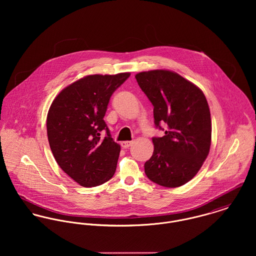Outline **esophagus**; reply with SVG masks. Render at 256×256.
Masks as SVG:
<instances>
[{"instance_id": "34e87169", "label": "esophagus", "mask_w": 256, "mask_h": 256, "mask_svg": "<svg viewBox=\"0 0 256 256\" xmlns=\"http://www.w3.org/2000/svg\"><path fill=\"white\" fill-rule=\"evenodd\" d=\"M121 146L122 148H129V146L132 145V141H123V142H121Z\"/></svg>"}]
</instances>
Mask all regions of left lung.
Instances as JSON below:
<instances>
[{"mask_svg":"<svg viewBox=\"0 0 256 256\" xmlns=\"http://www.w3.org/2000/svg\"><path fill=\"white\" fill-rule=\"evenodd\" d=\"M135 78L154 106L156 127L168 125L164 136L152 138L154 152L145 162V174L158 185L182 186L197 174L210 150L207 100L197 86L172 71L152 70Z\"/></svg>","mask_w":256,"mask_h":256,"instance_id":"8db88e82","label":"left lung"}]
</instances>
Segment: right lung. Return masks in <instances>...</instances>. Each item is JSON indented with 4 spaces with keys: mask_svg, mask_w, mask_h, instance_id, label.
Masks as SVG:
<instances>
[{
    "mask_svg": "<svg viewBox=\"0 0 256 256\" xmlns=\"http://www.w3.org/2000/svg\"><path fill=\"white\" fill-rule=\"evenodd\" d=\"M130 73L86 76L53 100L47 114V136L59 166L84 187H94L113 176L120 145L111 138L104 120L110 96ZM106 130L107 136L100 137Z\"/></svg>",
    "mask_w": 256,
    "mask_h": 256,
    "instance_id": "add662e5",
    "label": "right lung"
}]
</instances>
